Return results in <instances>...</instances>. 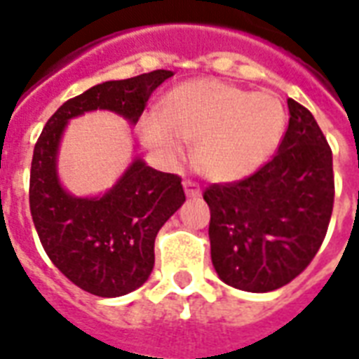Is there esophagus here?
I'll return each mask as SVG.
<instances>
[{
  "instance_id": "1",
  "label": "esophagus",
  "mask_w": 359,
  "mask_h": 359,
  "mask_svg": "<svg viewBox=\"0 0 359 359\" xmlns=\"http://www.w3.org/2000/svg\"><path fill=\"white\" fill-rule=\"evenodd\" d=\"M183 191H185V195L189 196V198H198L202 195L201 187L195 182H189V180L183 182Z\"/></svg>"
}]
</instances>
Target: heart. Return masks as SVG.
<instances>
[{
  "mask_svg": "<svg viewBox=\"0 0 359 359\" xmlns=\"http://www.w3.org/2000/svg\"><path fill=\"white\" fill-rule=\"evenodd\" d=\"M285 109L272 93H250L219 79H191L164 94L161 113L140 118V138L166 163L195 144V166L214 182L252 176L278 149Z\"/></svg>",
  "mask_w": 359,
  "mask_h": 359,
  "instance_id": "heart-1",
  "label": "heart"
}]
</instances>
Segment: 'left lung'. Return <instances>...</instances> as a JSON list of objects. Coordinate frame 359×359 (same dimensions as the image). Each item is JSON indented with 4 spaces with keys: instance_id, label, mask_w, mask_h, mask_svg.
Segmentation results:
<instances>
[{
    "instance_id": "1",
    "label": "left lung",
    "mask_w": 359,
    "mask_h": 359,
    "mask_svg": "<svg viewBox=\"0 0 359 359\" xmlns=\"http://www.w3.org/2000/svg\"><path fill=\"white\" fill-rule=\"evenodd\" d=\"M272 161L236 183L210 185L212 265L225 284L265 293L290 284L322 246L333 212V155L312 113L287 100Z\"/></svg>"
}]
</instances>
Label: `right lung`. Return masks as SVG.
<instances>
[{"instance_id":"1","label":"right lung","mask_w":359,"mask_h":359,"mask_svg":"<svg viewBox=\"0 0 359 359\" xmlns=\"http://www.w3.org/2000/svg\"><path fill=\"white\" fill-rule=\"evenodd\" d=\"M172 75L155 69L88 88L56 109L34 147L29 210L39 241L69 282L98 297H121L147 282L158 229L185 202V193L182 177L134 157L104 195H72L58 177L62 136L72 118L100 109L136 125L153 90Z\"/></svg>"}]
</instances>
